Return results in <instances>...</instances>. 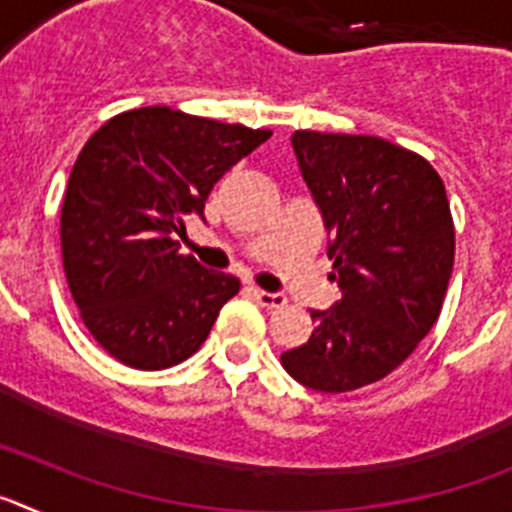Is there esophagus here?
<instances>
[{
  "label": "esophagus",
  "mask_w": 512,
  "mask_h": 512,
  "mask_svg": "<svg viewBox=\"0 0 512 512\" xmlns=\"http://www.w3.org/2000/svg\"><path fill=\"white\" fill-rule=\"evenodd\" d=\"M253 297H256V302H259L261 307H269V310H274V307H282L284 302H287V297L279 295V292H264V289H251Z\"/></svg>",
  "instance_id": "1"
}]
</instances>
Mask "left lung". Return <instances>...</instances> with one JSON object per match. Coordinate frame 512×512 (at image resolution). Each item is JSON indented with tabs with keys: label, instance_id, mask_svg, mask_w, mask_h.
Returning <instances> with one entry per match:
<instances>
[{
	"label": "left lung",
	"instance_id": "1",
	"mask_svg": "<svg viewBox=\"0 0 512 512\" xmlns=\"http://www.w3.org/2000/svg\"><path fill=\"white\" fill-rule=\"evenodd\" d=\"M292 148L343 297L310 312L312 336L282 364L310 390L338 395L387 377L433 328L454 269V223L441 176L408 148L312 130H297Z\"/></svg>",
	"mask_w": 512,
	"mask_h": 512
}]
</instances>
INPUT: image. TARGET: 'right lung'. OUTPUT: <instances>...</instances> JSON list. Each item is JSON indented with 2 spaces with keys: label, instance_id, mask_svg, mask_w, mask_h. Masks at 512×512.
<instances>
[{
  "label": "right lung",
  "instance_id": "add662e5",
  "mask_svg": "<svg viewBox=\"0 0 512 512\" xmlns=\"http://www.w3.org/2000/svg\"><path fill=\"white\" fill-rule=\"evenodd\" d=\"M269 130L140 107L81 148L61 210L71 297L99 346L133 369H166L205 343L241 282L179 253L184 220H205L225 171Z\"/></svg>",
  "mask_w": 512,
  "mask_h": 512
}]
</instances>
